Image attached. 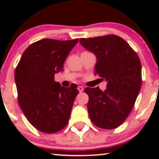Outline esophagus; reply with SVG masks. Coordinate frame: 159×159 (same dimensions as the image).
Instances as JSON below:
<instances>
[{
    "label": "esophagus",
    "mask_w": 159,
    "mask_h": 159,
    "mask_svg": "<svg viewBox=\"0 0 159 159\" xmlns=\"http://www.w3.org/2000/svg\"><path fill=\"white\" fill-rule=\"evenodd\" d=\"M78 91H79L80 93L83 92V91H84V87H82V86H78Z\"/></svg>",
    "instance_id": "1"
}]
</instances>
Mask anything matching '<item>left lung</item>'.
<instances>
[{
    "label": "left lung",
    "mask_w": 159,
    "mask_h": 159,
    "mask_svg": "<svg viewBox=\"0 0 159 159\" xmlns=\"http://www.w3.org/2000/svg\"><path fill=\"white\" fill-rule=\"evenodd\" d=\"M84 48L96 55L95 74L107 82L105 91L86 87L87 110L96 126L113 129L126 120L134 107L142 84L141 63L137 53L116 35L79 40Z\"/></svg>",
    "instance_id": "1"
}]
</instances>
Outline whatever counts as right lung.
Returning <instances> with one entry per match:
<instances>
[{"mask_svg":"<svg viewBox=\"0 0 159 159\" xmlns=\"http://www.w3.org/2000/svg\"><path fill=\"white\" fill-rule=\"evenodd\" d=\"M78 39L35 42L23 53L15 72L19 106L33 126L52 134L68 124L77 86L68 88L54 81Z\"/></svg>","mask_w":159,"mask_h":159,"instance_id":"right-lung-1","label":"right lung"}]
</instances>
